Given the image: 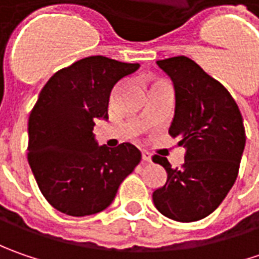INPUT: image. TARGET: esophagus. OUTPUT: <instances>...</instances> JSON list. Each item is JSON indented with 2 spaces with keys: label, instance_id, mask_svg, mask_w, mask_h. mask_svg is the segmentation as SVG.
<instances>
[{
  "label": "esophagus",
  "instance_id": "34e87169",
  "mask_svg": "<svg viewBox=\"0 0 259 259\" xmlns=\"http://www.w3.org/2000/svg\"><path fill=\"white\" fill-rule=\"evenodd\" d=\"M141 155H143V160H144V161H151V154H150L148 151L143 150V151H141Z\"/></svg>",
  "mask_w": 259,
  "mask_h": 259
}]
</instances>
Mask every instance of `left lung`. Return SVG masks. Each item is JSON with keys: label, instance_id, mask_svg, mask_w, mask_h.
<instances>
[{"label": "left lung", "instance_id": "obj_1", "mask_svg": "<svg viewBox=\"0 0 259 259\" xmlns=\"http://www.w3.org/2000/svg\"><path fill=\"white\" fill-rule=\"evenodd\" d=\"M174 86V116L168 134L186 148L184 163L173 168L165 157L153 161L167 182L153 193L160 213L177 222H194L222 203L238 177L245 148L242 115L222 83L186 56L157 62Z\"/></svg>", "mask_w": 259, "mask_h": 259}]
</instances>
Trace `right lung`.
<instances>
[{"label":"right lung","instance_id":"add662e5","mask_svg":"<svg viewBox=\"0 0 259 259\" xmlns=\"http://www.w3.org/2000/svg\"><path fill=\"white\" fill-rule=\"evenodd\" d=\"M138 63L91 56L49 79L28 118V164L46 200L62 213L106 209L141 160L135 145H99L96 119H108L114 86Z\"/></svg>","mask_w":259,"mask_h":259}]
</instances>
